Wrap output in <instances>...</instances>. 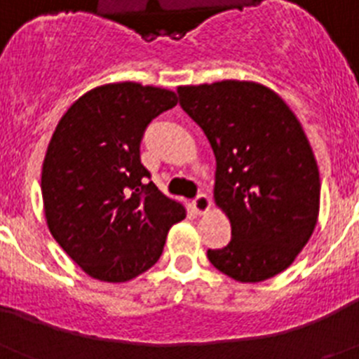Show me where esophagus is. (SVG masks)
Segmentation results:
<instances>
[{
    "instance_id": "34e87169",
    "label": "esophagus",
    "mask_w": 359,
    "mask_h": 359,
    "mask_svg": "<svg viewBox=\"0 0 359 359\" xmlns=\"http://www.w3.org/2000/svg\"><path fill=\"white\" fill-rule=\"evenodd\" d=\"M210 205H212V201L207 194H199L198 198L192 201V207H194L196 214H199V215L207 214V212L210 210Z\"/></svg>"
}]
</instances>
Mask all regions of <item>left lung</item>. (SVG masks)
<instances>
[{
  "instance_id": "1",
  "label": "left lung",
  "mask_w": 359,
  "mask_h": 359,
  "mask_svg": "<svg viewBox=\"0 0 359 359\" xmlns=\"http://www.w3.org/2000/svg\"><path fill=\"white\" fill-rule=\"evenodd\" d=\"M180 106L215 156L214 199L231 241L208 261L237 282H262L293 264L318 221L320 172L302 126L259 82L180 86Z\"/></svg>"
}]
</instances>
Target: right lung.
<instances>
[{
	"label": "right lung",
	"instance_id": "1",
	"mask_svg": "<svg viewBox=\"0 0 359 359\" xmlns=\"http://www.w3.org/2000/svg\"><path fill=\"white\" fill-rule=\"evenodd\" d=\"M177 104L174 91L115 82L69 106L52 135L41 174L50 233L82 271L128 282L154 266L170 226L185 219L140 161L144 131Z\"/></svg>",
	"mask_w": 359,
	"mask_h": 359
}]
</instances>
